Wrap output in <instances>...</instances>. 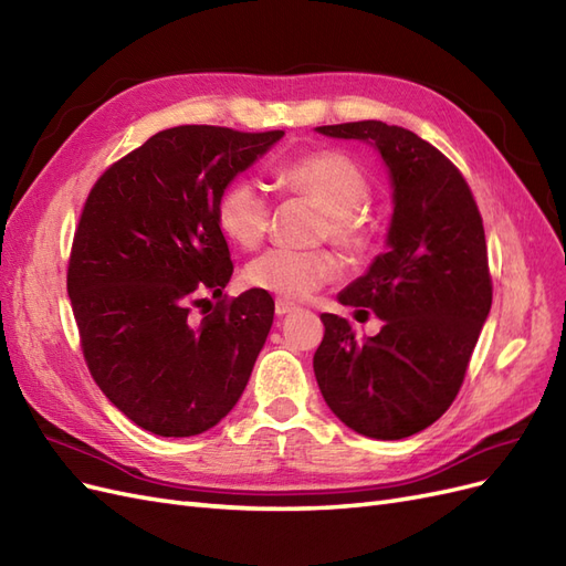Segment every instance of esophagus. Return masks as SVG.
<instances>
[{
	"mask_svg": "<svg viewBox=\"0 0 566 566\" xmlns=\"http://www.w3.org/2000/svg\"><path fill=\"white\" fill-rule=\"evenodd\" d=\"M295 310H297V306L293 302L276 300V316H287V314H293Z\"/></svg>",
	"mask_w": 566,
	"mask_h": 566,
	"instance_id": "1",
	"label": "esophagus"
}]
</instances>
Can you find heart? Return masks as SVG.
<instances>
[{
  "label": "heart",
  "instance_id": "b5f03b06",
  "mask_svg": "<svg viewBox=\"0 0 566 566\" xmlns=\"http://www.w3.org/2000/svg\"><path fill=\"white\" fill-rule=\"evenodd\" d=\"M276 186L285 196L314 200L323 210L316 238L331 241L347 256H364L375 243V219L364 210L370 196L366 169L349 153L321 148L290 158L276 169ZM219 231L238 248L262 245L271 224V200L260 181L238 177L217 198ZM337 260L328 250H269L245 266L243 281L279 300H306L337 276Z\"/></svg>",
  "mask_w": 566,
  "mask_h": 566
}]
</instances>
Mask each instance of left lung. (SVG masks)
<instances>
[{
  "label": "left lung",
  "mask_w": 566,
  "mask_h": 566,
  "mask_svg": "<svg viewBox=\"0 0 566 566\" xmlns=\"http://www.w3.org/2000/svg\"><path fill=\"white\" fill-rule=\"evenodd\" d=\"M318 132L375 144L391 175L394 214L389 248L339 295L378 314L382 331L356 337L345 318L323 314L316 382L354 432L403 439L447 413L489 316L482 214L460 169L418 134L380 119Z\"/></svg>",
  "instance_id": "8db88e82"
}]
</instances>
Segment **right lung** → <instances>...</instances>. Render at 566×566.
Here are the masks:
<instances>
[{
    "label": "right lung",
    "instance_id": "obj_1",
    "mask_svg": "<svg viewBox=\"0 0 566 566\" xmlns=\"http://www.w3.org/2000/svg\"><path fill=\"white\" fill-rule=\"evenodd\" d=\"M283 136L181 125L113 163L84 202L67 295L94 382L158 437L210 430L241 399L273 323L262 290L220 297L233 262L217 198Z\"/></svg>",
    "mask_w": 566,
    "mask_h": 566
}]
</instances>
